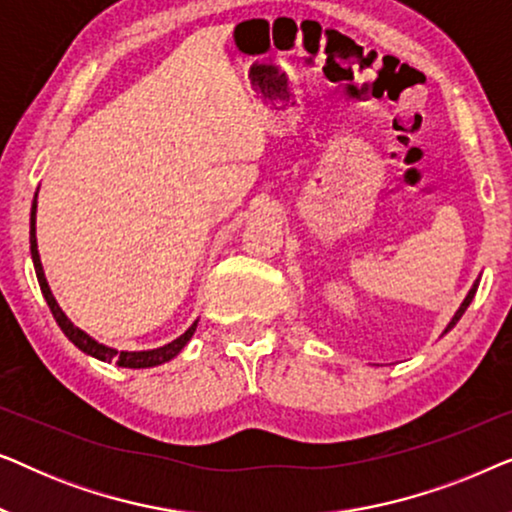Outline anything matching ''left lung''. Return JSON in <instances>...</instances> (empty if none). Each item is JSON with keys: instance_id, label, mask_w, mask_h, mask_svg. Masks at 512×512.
Listing matches in <instances>:
<instances>
[{"instance_id": "1", "label": "left lung", "mask_w": 512, "mask_h": 512, "mask_svg": "<svg viewBox=\"0 0 512 512\" xmlns=\"http://www.w3.org/2000/svg\"><path fill=\"white\" fill-rule=\"evenodd\" d=\"M478 284H480V279H475L473 289H471V291H468V296L464 298V303H461V307H459V310H457V314H454V317H452V321H450V324H447V328H445V333H447V331H450V328H452V326H457V321L461 319V314H464V312H466V307H468V305H471V300H473V296H475V291H478Z\"/></svg>"}]
</instances>
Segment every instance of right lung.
I'll return each mask as SVG.
<instances>
[{
  "label": "right lung",
  "instance_id": "right-lung-1",
  "mask_svg": "<svg viewBox=\"0 0 512 512\" xmlns=\"http://www.w3.org/2000/svg\"><path fill=\"white\" fill-rule=\"evenodd\" d=\"M34 223H37V195H34L32 216H30V251H32L34 270H37V279H39L41 293H44V298H46L48 307H51L55 321H58V326L62 328V333H65L67 338L72 340L74 345L81 349V352L95 356V359H100V361H114L116 366H121V368H151V366H160V363L174 359V356H177L181 349L186 347V342L193 338L198 321H195V324L188 328L184 335H179L177 340H172L170 345H165V347L149 349V352H116V349L100 345V342L90 338L88 333H83L81 328H76L72 321L65 317V312L60 310V305L55 303L51 289H48L44 268H41V258H39V249H37V228H34Z\"/></svg>",
  "mask_w": 512,
  "mask_h": 512
}]
</instances>
